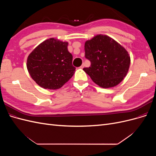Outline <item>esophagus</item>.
<instances>
[{
  "label": "esophagus",
  "instance_id": "1",
  "mask_svg": "<svg viewBox=\"0 0 156 156\" xmlns=\"http://www.w3.org/2000/svg\"><path fill=\"white\" fill-rule=\"evenodd\" d=\"M84 67V64H82V65L81 66H80L79 68H81V69H83Z\"/></svg>",
  "mask_w": 156,
  "mask_h": 156
}]
</instances>
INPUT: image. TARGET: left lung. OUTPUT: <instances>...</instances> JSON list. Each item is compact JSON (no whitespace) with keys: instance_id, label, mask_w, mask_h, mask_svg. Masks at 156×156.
I'll list each match as a JSON object with an SVG mask.
<instances>
[{"instance_id":"obj_1","label":"left lung","mask_w":156,"mask_h":156,"mask_svg":"<svg viewBox=\"0 0 156 156\" xmlns=\"http://www.w3.org/2000/svg\"><path fill=\"white\" fill-rule=\"evenodd\" d=\"M85 58L90 66L84 68L92 81L102 88L119 84L126 76L130 64L127 51L115 40L99 34L84 44Z\"/></svg>"}]
</instances>
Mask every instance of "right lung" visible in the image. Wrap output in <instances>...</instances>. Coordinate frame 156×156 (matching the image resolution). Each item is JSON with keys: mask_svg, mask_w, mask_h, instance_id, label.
Segmentation results:
<instances>
[{"mask_svg": "<svg viewBox=\"0 0 156 156\" xmlns=\"http://www.w3.org/2000/svg\"><path fill=\"white\" fill-rule=\"evenodd\" d=\"M68 45V42L50 38L37 46L28 56L27 69L41 87L58 89L73 75L75 68Z\"/></svg>", "mask_w": 156, "mask_h": 156, "instance_id": "obj_1", "label": "right lung"}]
</instances>
